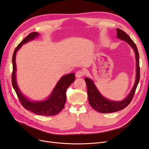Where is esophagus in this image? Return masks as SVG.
Returning a JSON list of instances; mask_svg holds the SVG:
<instances>
[{"mask_svg":"<svg viewBox=\"0 0 149 149\" xmlns=\"http://www.w3.org/2000/svg\"><path fill=\"white\" fill-rule=\"evenodd\" d=\"M85 74V72L83 70H79L76 73V78H81V77L83 76Z\"/></svg>","mask_w":149,"mask_h":149,"instance_id":"esophagus-1","label":"esophagus"}]
</instances>
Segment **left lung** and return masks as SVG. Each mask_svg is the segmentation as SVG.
Listing matches in <instances>:
<instances>
[{
    "label": "left lung",
    "instance_id": "1",
    "mask_svg": "<svg viewBox=\"0 0 149 149\" xmlns=\"http://www.w3.org/2000/svg\"><path fill=\"white\" fill-rule=\"evenodd\" d=\"M117 38L127 42L133 49L135 54L136 61V80L130 92L126 98L121 101H114L108 99L102 95L98 89L94 84V81L89 78H85L84 80L88 89V100L89 104L93 109L98 112L102 113H109L124 109L131 102L135 93L136 88L140 79V68H139V55L137 47L133 40L123 31L117 28Z\"/></svg>",
    "mask_w": 149,
    "mask_h": 149
}]
</instances>
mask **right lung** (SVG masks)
<instances>
[{"label":"right lung","mask_w":149,"mask_h":149,"mask_svg":"<svg viewBox=\"0 0 149 149\" xmlns=\"http://www.w3.org/2000/svg\"><path fill=\"white\" fill-rule=\"evenodd\" d=\"M39 35V33L37 32L30 33L15 49L12 57L13 73L12 83L13 88L16 92L20 103L22 104L25 109L38 115L53 116L59 113L63 110L66 99V91L70 84L73 83L74 81V73H70L63 75L55 85L49 96L45 100L41 101L31 100L27 98L19 90L17 82V65L16 61H15L17 52L21 48L22 45L36 39Z\"/></svg>","instance_id":"1"}]
</instances>
